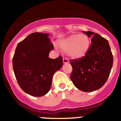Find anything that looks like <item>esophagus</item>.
Segmentation results:
<instances>
[{
	"label": "esophagus",
	"instance_id": "obj_1",
	"mask_svg": "<svg viewBox=\"0 0 121 121\" xmlns=\"http://www.w3.org/2000/svg\"><path fill=\"white\" fill-rule=\"evenodd\" d=\"M63 63L64 64H68L69 63V61L67 58H63Z\"/></svg>",
	"mask_w": 121,
	"mask_h": 121
}]
</instances>
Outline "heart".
Listing matches in <instances>:
<instances>
[{
	"instance_id": "1",
	"label": "heart",
	"mask_w": 121,
	"mask_h": 121,
	"mask_svg": "<svg viewBox=\"0 0 121 121\" xmlns=\"http://www.w3.org/2000/svg\"><path fill=\"white\" fill-rule=\"evenodd\" d=\"M58 44L64 52H67L71 57L80 58L84 57L87 53L90 41L86 35L76 34L61 40Z\"/></svg>"
}]
</instances>
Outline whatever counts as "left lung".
<instances>
[{"label": "left lung", "mask_w": 121, "mask_h": 121, "mask_svg": "<svg viewBox=\"0 0 121 121\" xmlns=\"http://www.w3.org/2000/svg\"><path fill=\"white\" fill-rule=\"evenodd\" d=\"M83 32L91 38V44L84 57L69 60L70 79L78 90L92 92L102 87L109 77L113 56L107 39L92 31Z\"/></svg>", "instance_id": "1"}]
</instances>
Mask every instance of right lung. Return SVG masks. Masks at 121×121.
<instances>
[{"mask_svg": "<svg viewBox=\"0 0 121 121\" xmlns=\"http://www.w3.org/2000/svg\"><path fill=\"white\" fill-rule=\"evenodd\" d=\"M48 35L33 33L19 43L13 57V68L19 86L28 94L41 97L49 91L55 72L63 66V58L48 57L53 44Z\"/></svg>", "mask_w": 121, "mask_h": 121, "instance_id": "obj_1", "label": "right lung"}]
</instances>
